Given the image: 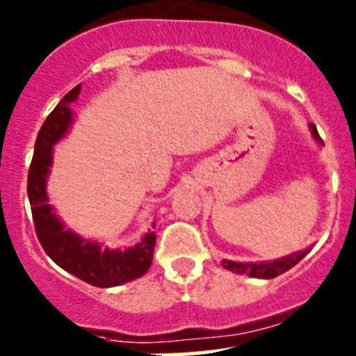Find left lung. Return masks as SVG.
<instances>
[{
	"label": "left lung",
	"mask_w": 356,
	"mask_h": 356,
	"mask_svg": "<svg viewBox=\"0 0 356 356\" xmlns=\"http://www.w3.org/2000/svg\"><path fill=\"white\" fill-rule=\"evenodd\" d=\"M310 131L314 134V138L317 139L318 143H324L318 136L317 127L314 124H310ZM308 253V250L300 251V253H293L289 257L281 258V260L275 261H268V264H239V261H231V260H222V265H224L227 270L236 272V274H246L250 277H258V279H274L277 275L284 274L286 270L293 268L305 254Z\"/></svg>",
	"instance_id": "obj_1"
}]
</instances>
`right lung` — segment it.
Returning a JSON list of instances; mask_svg holds the SVG:
<instances>
[{
  "instance_id": "right-lung-1",
  "label": "right lung",
  "mask_w": 356,
  "mask_h": 356,
  "mask_svg": "<svg viewBox=\"0 0 356 356\" xmlns=\"http://www.w3.org/2000/svg\"><path fill=\"white\" fill-rule=\"evenodd\" d=\"M81 86L63 96L56 108L41 125L27 175V196L31 201L32 220L42 250L63 270L96 288H111L134 281L148 272L155 253V232L129 250H108L96 241H86L67 231L53 213L46 195V177L53 160V145L67 132L72 122L68 106L77 98Z\"/></svg>"
}]
</instances>
